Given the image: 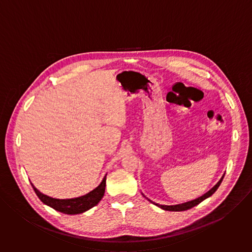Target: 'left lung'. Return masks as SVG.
<instances>
[{
	"instance_id": "obj_1",
	"label": "left lung",
	"mask_w": 252,
	"mask_h": 252,
	"mask_svg": "<svg viewBox=\"0 0 252 252\" xmlns=\"http://www.w3.org/2000/svg\"><path fill=\"white\" fill-rule=\"evenodd\" d=\"M223 177H224V175H222V177L220 178V181L217 185H215L210 190H208L206 193H204L202 196H200V197H198V198H196V199H193V200H191V201H188V202H186V203L176 204V205H160V204H158V203L153 202V201L150 200V199H149V200H150L151 202H153L154 204H156L157 206H158V207H160V208H162V209H164V210H167V211H185V210H188V209H189V208H191V207L197 205L198 203H200L201 201H203L205 198L211 196L215 191H217V189H218L219 187L220 186Z\"/></svg>"
}]
</instances>
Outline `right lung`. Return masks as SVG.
Masks as SVG:
<instances>
[{
  "instance_id": "right-lung-1",
  "label": "right lung",
  "mask_w": 252,
  "mask_h": 252,
  "mask_svg": "<svg viewBox=\"0 0 252 252\" xmlns=\"http://www.w3.org/2000/svg\"><path fill=\"white\" fill-rule=\"evenodd\" d=\"M105 176L103 177L102 182L97 188H95L94 190L90 191L89 193L76 198H68V199L53 198L40 192L32 186V187L35 194H37L38 197L41 199V201L51 206L55 210L63 212L64 214H80L95 206L99 202V200L102 198L104 194V189H105V179H106Z\"/></svg>"
}]
</instances>
